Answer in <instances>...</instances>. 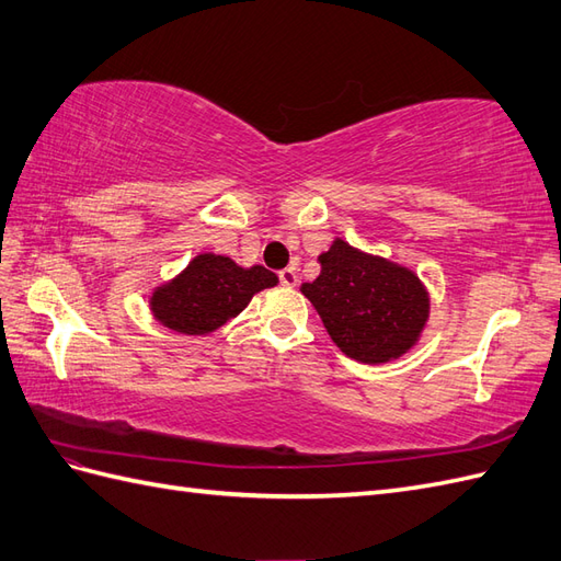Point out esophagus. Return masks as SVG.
I'll list each match as a JSON object with an SVG mask.
<instances>
[{
    "instance_id": "obj_1",
    "label": "esophagus",
    "mask_w": 561,
    "mask_h": 561,
    "mask_svg": "<svg viewBox=\"0 0 561 561\" xmlns=\"http://www.w3.org/2000/svg\"><path fill=\"white\" fill-rule=\"evenodd\" d=\"M278 278H280V283L285 285V288H295V285H297V271L293 266L283 268V271H278Z\"/></svg>"
}]
</instances>
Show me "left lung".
<instances>
[{
	"instance_id": "1",
	"label": "left lung",
	"mask_w": 561,
	"mask_h": 561,
	"mask_svg": "<svg viewBox=\"0 0 561 561\" xmlns=\"http://www.w3.org/2000/svg\"><path fill=\"white\" fill-rule=\"evenodd\" d=\"M321 273L302 283L328 335L347 357L383 364L412 350L428 319V295L412 271L335 240Z\"/></svg>"
}]
</instances>
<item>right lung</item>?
Returning <instances> with one entry per match:
<instances>
[{"mask_svg": "<svg viewBox=\"0 0 561 561\" xmlns=\"http://www.w3.org/2000/svg\"><path fill=\"white\" fill-rule=\"evenodd\" d=\"M276 283V273L264 266L240 268L228 256L199 254L181 276L154 290L149 307L171 331L204 335L240 313L254 293Z\"/></svg>", "mask_w": 561, "mask_h": 561, "instance_id": "1", "label": "right lung"}]
</instances>
